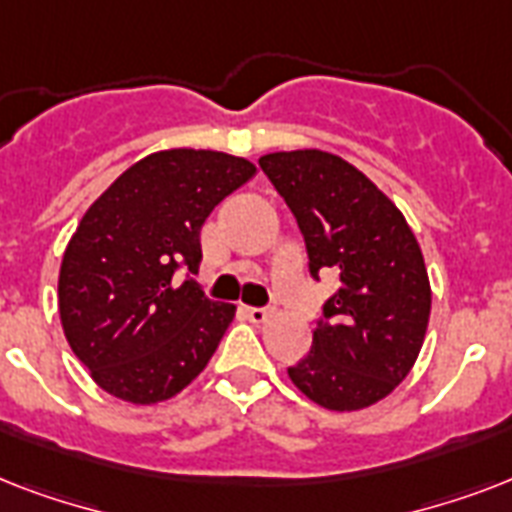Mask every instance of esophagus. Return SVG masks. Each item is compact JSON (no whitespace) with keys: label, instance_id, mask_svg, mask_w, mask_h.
Returning <instances> with one entry per match:
<instances>
[{"label":"esophagus","instance_id":"34e87169","mask_svg":"<svg viewBox=\"0 0 512 512\" xmlns=\"http://www.w3.org/2000/svg\"><path fill=\"white\" fill-rule=\"evenodd\" d=\"M244 313H247V319L252 321V324H265L268 316H271L268 308H244Z\"/></svg>","mask_w":512,"mask_h":512}]
</instances>
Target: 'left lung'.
Returning <instances> with one entry per match:
<instances>
[{
	"instance_id": "left-lung-1",
	"label": "left lung",
	"mask_w": 512,
	"mask_h": 512,
	"mask_svg": "<svg viewBox=\"0 0 512 512\" xmlns=\"http://www.w3.org/2000/svg\"><path fill=\"white\" fill-rule=\"evenodd\" d=\"M305 236L311 273L332 268L311 353L289 380L313 404L358 412L406 380L430 321V279L404 212L361 170L319 148L260 156Z\"/></svg>"
}]
</instances>
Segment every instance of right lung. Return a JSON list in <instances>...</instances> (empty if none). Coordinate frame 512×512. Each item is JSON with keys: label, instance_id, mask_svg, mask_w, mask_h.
Returning a JSON list of instances; mask_svg holds the SVG:
<instances>
[{"label": "right lung", "instance_id": "right-lung-1", "mask_svg": "<svg viewBox=\"0 0 512 512\" xmlns=\"http://www.w3.org/2000/svg\"><path fill=\"white\" fill-rule=\"evenodd\" d=\"M249 159L170 148L116 177L76 225L63 252V335L98 388L127 404H162L188 388L231 327L236 305L201 295V225L255 175Z\"/></svg>", "mask_w": 512, "mask_h": 512}]
</instances>
